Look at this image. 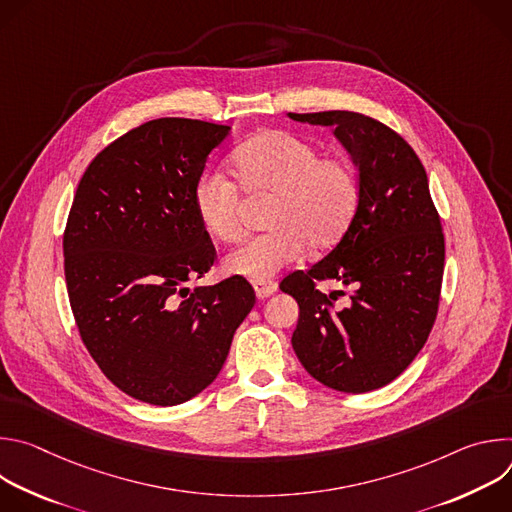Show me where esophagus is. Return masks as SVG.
Returning <instances> with one entry per match:
<instances>
[{"label": "esophagus", "mask_w": 512, "mask_h": 512, "mask_svg": "<svg viewBox=\"0 0 512 512\" xmlns=\"http://www.w3.org/2000/svg\"><path fill=\"white\" fill-rule=\"evenodd\" d=\"M253 289H255V296L259 300H265L269 296H273L277 291V283L269 281V279H261V281H253Z\"/></svg>", "instance_id": "34e87169"}]
</instances>
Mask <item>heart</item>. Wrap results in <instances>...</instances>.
I'll use <instances>...</instances> for the list:
<instances>
[{
	"label": "heart",
	"mask_w": 512,
	"mask_h": 512,
	"mask_svg": "<svg viewBox=\"0 0 512 512\" xmlns=\"http://www.w3.org/2000/svg\"><path fill=\"white\" fill-rule=\"evenodd\" d=\"M243 190L273 194L265 225L269 233L247 239L231 251L223 269L251 281L269 279L312 249L336 245L360 204L356 170L338 158H322L316 145L296 133L271 129L247 139L233 154ZM239 186L221 172H202L192 202L204 231L221 241L241 233Z\"/></svg>",
	"instance_id": "1"
}]
</instances>
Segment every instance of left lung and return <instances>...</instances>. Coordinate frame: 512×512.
I'll list each match as a JSON object with an SVG mask.
<instances>
[{
  "instance_id": "1",
  "label": "left lung",
  "mask_w": 512,
  "mask_h": 512,
  "mask_svg": "<svg viewBox=\"0 0 512 512\" xmlns=\"http://www.w3.org/2000/svg\"><path fill=\"white\" fill-rule=\"evenodd\" d=\"M287 117L334 127L360 180L358 210L338 245L279 285L300 306L291 346L322 385L369 393L409 367L433 328L446 259L440 214L423 164L391 127L354 111ZM324 278L353 285L346 309L315 289Z\"/></svg>"
}]
</instances>
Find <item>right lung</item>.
Returning a JSON list of instances; mask_svg holds the SVG:
<instances>
[{"instance_id":"obj_1","label":"right lung","mask_w":512,"mask_h":512,"mask_svg":"<svg viewBox=\"0 0 512 512\" xmlns=\"http://www.w3.org/2000/svg\"><path fill=\"white\" fill-rule=\"evenodd\" d=\"M229 125L162 117L97 154L64 231V277L81 338L103 375L150 405L204 391L255 306L243 277L186 287L214 263L192 190Z\"/></svg>"}]
</instances>
